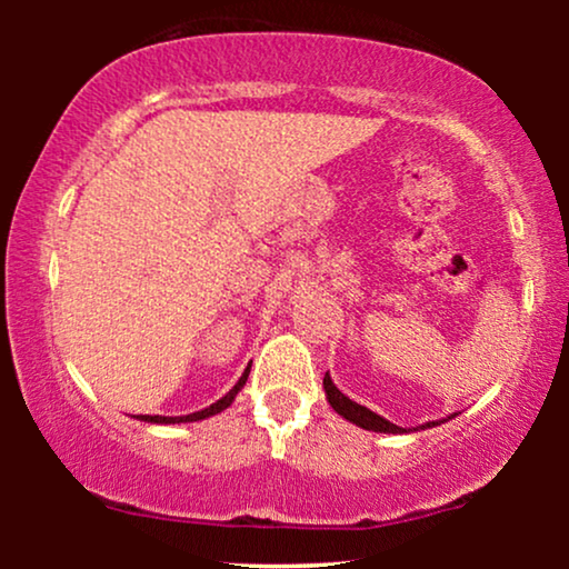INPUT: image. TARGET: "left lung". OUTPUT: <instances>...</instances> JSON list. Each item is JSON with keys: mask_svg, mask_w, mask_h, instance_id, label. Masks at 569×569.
Instances as JSON below:
<instances>
[{"mask_svg": "<svg viewBox=\"0 0 569 569\" xmlns=\"http://www.w3.org/2000/svg\"><path fill=\"white\" fill-rule=\"evenodd\" d=\"M323 388H326V399H329L333 411H337V415H341L345 419H349V422H355L357 427H362V430H372V432H407V430H403V427L391 425V422H388V419L376 415V411H370L368 407H360V403L352 401V399H349V396L341 393L339 388L333 386V380L329 378V372H326V378H323ZM442 422H446V419H442ZM430 425H435V422H427L422 427H430Z\"/></svg>", "mask_w": 569, "mask_h": 569, "instance_id": "left-lung-1", "label": "left lung"}]
</instances>
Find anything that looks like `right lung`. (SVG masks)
<instances>
[{
	"label": "right lung",
	"mask_w": 569,
	"mask_h": 569,
	"mask_svg": "<svg viewBox=\"0 0 569 569\" xmlns=\"http://www.w3.org/2000/svg\"><path fill=\"white\" fill-rule=\"evenodd\" d=\"M248 372H251V365H248L246 372H243V376H240L238 383L232 386L230 391L224 393L220 401H214L212 407H207V409H201V411H193V415H186V417H150V415H139L137 419H144V422H154V425H176V422H199V419H207V417H212V415H217V411H222V409H228V407H230L232 399H236L240 388L246 386V380H248Z\"/></svg>",
	"instance_id": "right-lung-1"
}]
</instances>
